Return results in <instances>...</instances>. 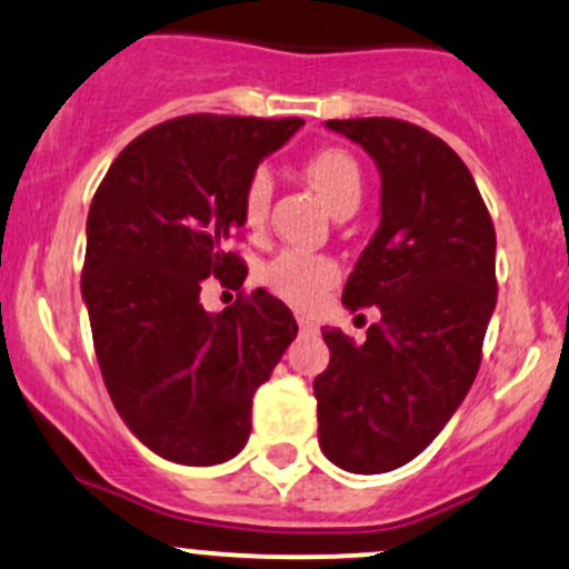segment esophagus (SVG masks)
I'll return each mask as SVG.
<instances>
[{
  "label": "esophagus",
  "mask_w": 569,
  "mask_h": 569,
  "mask_svg": "<svg viewBox=\"0 0 569 569\" xmlns=\"http://www.w3.org/2000/svg\"><path fill=\"white\" fill-rule=\"evenodd\" d=\"M298 328H301L303 333H317V331H320V326H317L315 320H309V317H298Z\"/></svg>",
  "instance_id": "34e87169"
}]
</instances>
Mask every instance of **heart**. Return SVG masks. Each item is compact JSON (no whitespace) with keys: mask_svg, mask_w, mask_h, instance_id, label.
<instances>
[{"mask_svg":"<svg viewBox=\"0 0 569 569\" xmlns=\"http://www.w3.org/2000/svg\"><path fill=\"white\" fill-rule=\"evenodd\" d=\"M303 176L320 192L333 213L358 209L363 198V173L356 157L345 149H322L303 164ZM273 200V176L268 168H254L241 192V213L247 228H262ZM339 277V266L322 254L303 249H284L268 260L260 271V282L277 298L292 307H311Z\"/></svg>","mask_w":569,"mask_h":569,"instance_id":"1","label":"heart"}]
</instances>
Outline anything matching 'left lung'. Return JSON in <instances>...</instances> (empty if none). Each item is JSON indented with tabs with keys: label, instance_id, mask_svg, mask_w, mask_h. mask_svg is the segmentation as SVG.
Instances as JSON below:
<instances>
[{
	"label": "left lung",
	"instance_id": "obj_1",
	"mask_svg": "<svg viewBox=\"0 0 569 569\" xmlns=\"http://www.w3.org/2000/svg\"><path fill=\"white\" fill-rule=\"evenodd\" d=\"M380 170V228L341 301L380 309L366 341L326 328L317 437L336 467L380 475L423 453L480 369L497 307V233L478 184L445 140L401 119H333Z\"/></svg>",
	"mask_w": 569,
	"mask_h": 569
}]
</instances>
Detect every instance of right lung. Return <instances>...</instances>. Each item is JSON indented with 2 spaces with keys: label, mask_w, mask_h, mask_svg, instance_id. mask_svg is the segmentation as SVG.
Returning a JSON list of instances; mask_svg holds the SVG:
<instances>
[{
  "label": "right lung",
  "mask_w": 569,
  "mask_h": 569,
  "mask_svg": "<svg viewBox=\"0 0 569 569\" xmlns=\"http://www.w3.org/2000/svg\"><path fill=\"white\" fill-rule=\"evenodd\" d=\"M301 127L211 113L162 121L116 157L91 200L81 296L97 363L127 429L173 463L241 453L254 390L298 333L262 287L211 315L200 282H243L247 266L228 252L243 184Z\"/></svg>",
  "instance_id": "1"
}]
</instances>
